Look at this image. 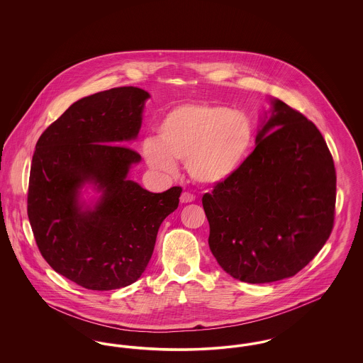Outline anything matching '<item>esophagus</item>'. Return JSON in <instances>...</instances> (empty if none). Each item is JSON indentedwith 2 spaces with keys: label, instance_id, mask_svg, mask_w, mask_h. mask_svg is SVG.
Segmentation results:
<instances>
[{
  "label": "esophagus",
  "instance_id": "34e87169",
  "mask_svg": "<svg viewBox=\"0 0 363 363\" xmlns=\"http://www.w3.org/2000/svg\"><path fill=\"white\" fill-rule=\"evenodd\" d=\"M194 199H196V196L194 194H191L189 191H184L182 194H181V203H184V204H186V203H191V201H194Z\"/></svg>",
  "mask_w": 363,
  "mask_h": 363
}]
</instances>
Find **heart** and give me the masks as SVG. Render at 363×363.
Here are the masks:
<instances>
[{"mask_svg": "<svg viewBox=\"0 0 363 363\" xmlns=\"http://www.w3.org/2000/svg\"><path fill=\"white\" fill-rule=\"evenodd\" d=\"M255 143L250 118L230 107L185 104L174 107L157 128V141H144L147 162L160 172H175L185 162L190 178L203 186H218L241 169Z\"/></svg>", "mask_w": 363, "mask_h": 363, "instance_id": "obj_1", "label": "heart"}]
</instances>
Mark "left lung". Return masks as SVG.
Returning <instances> with one entry per match:
<instances>
[{
    "label": "left lung",
    "mask_w": 363,
    "mask_h": 363,
    "mask_svg": "<svg viewBox=\"0 0 363 363\" xmlns=\"http://www.w3.org/2000/svg\"><path fill=\"white\" fill-rule=\"evenodd\" d=\"M272 104L238 173L203 196L212 255L228 275L253 284L296 275L335 222L336 170L325 140L302 113Z\"/></svg>",
    "instance_id": "8db88e82"
}]
</instances>
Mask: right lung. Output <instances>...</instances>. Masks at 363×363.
<instances>
[{"instance_id":"obj_1","label":"right lung","mask_w":363,"mask_h":363,"mask_svg":"<svg viewBox=\"0 0 363 363\" xmlns=\"http://www.w3.org/2000/svg\"><path fill=\"white\" fill-rule=\"evenodd\" d=\"M148 92L111 88L83 98L40 135L27 213L42 257L55 272L107 291L135 283L148 265L162 222L178 208L181 186L151 193L126 179L141 156L118 144L138 136ZM86 180L104 197L94 211L77 206Z\"/></svg>"}]
</instances>
